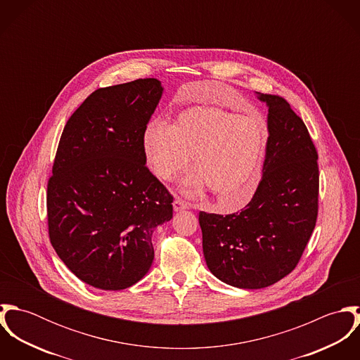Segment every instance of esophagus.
I'll use <instances>...</instances> for the list:
<instances>
[{
  "label": "esophagus",
  "instance_id": "obj_1",
  "mask_svg": "<svg viewBox=\"0 0 360 360\" xmlns=\"http://www.w3.org/2000/svg\"><path fill=\"white\" fill-rule=\"evenodd\" d=\"M188 204L187 202H184L183 200H180V198H177V200H174V202H173V209L176 210V212H179V210H183V209H188Z\"/></svg>",
  "mask_w": 360,
  "mask_h": 360
}]
</instances>
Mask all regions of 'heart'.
<instances>
[{"label":"heart","instance_id":"b5f03b06","mask_svg":"<svg viewBox=\"0 0 360 360\" xmlns=\"http://www.w3.org/2000/svg\"><path fill=\"white\" fill-rule=\"evenodd\" d=\"M269 143V127L255 115H238L219 106H193L172 123H150L143 133L144 158L155 176L174 180L190 165L198 169L183 186L209 187L233 207L257 193Z\"/></svg>","mask_w":360,"mask_h":360}]
</instances>
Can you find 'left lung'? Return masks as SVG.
<instances>
[{"label":"left lung","mask_w":360,"mask_h":360,"mask_svg":"<svg viewBox=\"0 0 360 360\" xmlns=\"http://www.w3.org/2000/svg\"><path fill=\"white\" fill-rule=\"evenodd\" d=\"M269 108V143L251 202L231 214L200 212L207 269L245 290L269 287L302 257L317 219V153L302 119L278 96L257 93Z\"/></svg>","instance_id":"left-lung-1"}]
</instances>
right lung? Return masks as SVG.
Wrapping results in <instances>:
<instances>
[{
    "mask_svg": "<svg viewBox=\"0 0 360 360\" xmlns=\"http://www.w3.org/2000/svg\"><path fill=\"white\" fill-rule=\"evenodd\" d=\"M162 93L158 79L98 89L62 131L47 187L49 233L59 259L91 287L140 281L154 260L155 227L173 217V197L141 146Z\"/></svg>",
    "mask_w": 360,
    "mask_h": 360,
    "instance_id": "right-lung-1",
    "label": "right lung"
}]
</instances>
